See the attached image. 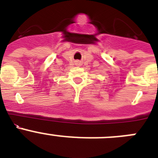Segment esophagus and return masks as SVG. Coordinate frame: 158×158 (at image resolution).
Returning <instances> with one entry per match:
<instances>
[{
	"label": "esophagus",
	"mask_w": 158,
	"mask_h": 158,
	"mask_svg": "<svg viewBox=\"0 0 158 158\" xmlns=\"http://www.w3.org/2000/svg\"><path fill=\"white\" fill-rule=\"evenodd\" d=\"M81 64V62H77V65H80Z\"/></svg>",
	"instance_id": "34e87169"
}]
</instances>
